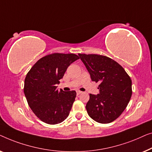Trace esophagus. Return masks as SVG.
Segmentation results:
<instances>
[{"instance_id":"34e87169","label":"esophagus","mask_w":152,"mask_h":152,"mask_svg":"<svg viewBox=\"0 0 152 152\" xmlns=\"http://www.w3.org/2000/svg\"><path fill=\"white\" fill-rule=\"evenodd\" d=\"M81 93H82V91H79V90L76 91V94H77V95H79V94H80Z\"/></svg>"}]
</instances>
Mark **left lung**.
Instances as JSON below:
<instances>
[{
    "label": "left lung",
    "instance_id": "8db88e82",
    "mask_svg": "<svg viewBox=\"0 0 152 152\" xmlns=\"http://www.w3.org/2000/svg\"><path fill=\"white\" fill-rule=\"evenodd\" d=\"M90 74L99 83L97 95L89 94L87 114L98 123L114 121L127 107L132 94V80L121 65L105 56L78 54Z\"/></svg>",
    "mask_w": 152,
    "mask_h": 152
}]
</instances>
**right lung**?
Here are the masks:
<instances>
[{"label":"right lung","mask_w":152,"mask_h":152,"mask_svg":"<svg viewBox=\"0 0 152 152\" xmlns=\"http://www.w3.org/2000/svg\"><path fill=\"white\" fill-rule=\"evenodd\" d=\"M79 59L74 54H54L41 58L31 68L25 79L24 94L34 114L44 123L56 125L69 116L76 92L58 91L67 67Z\"/></svg>","instance_id":"1"}]
</instances>
